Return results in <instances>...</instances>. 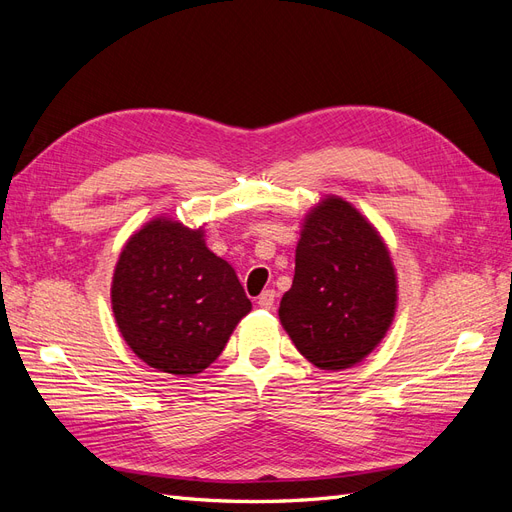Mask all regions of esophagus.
<instances>
[{"instance_id": "1", "label": "esophagus", "mask_w": 512, "mask_h": 512, "mask_svg": "<svg viewBox=\"0 0 512 512\" xmlns=\"http://www.w3.org/2000/svg\"><path fill=\"white\" fill-rule=\"evenodd\" d=\"M273 303H275V290H265L258 297V305L262 307V309H271L273 307Z\"/></svg>"}]
</instances>
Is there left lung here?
I'll use <instances>...</instances> for the list:
<instances>
[{
	"label": "left lung",
	"instance_id": "obj_1",
	"mask_svg": "<svg viewBox=\"0 0 512 512\" xmlns=\"http://www.w3.org/2000/svg\"><path fill=\"white\" fill-rule=\"evenodd\" d=\"M395 307L397 275L378 230L344 198H322L305 215L280 303L292 344L320 369H348L382 342Z\"/></svg>",
	"mask_w": 512,
	"mask_h": 512
}]
</instances>
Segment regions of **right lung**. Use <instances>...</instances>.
<instances>
[{
	"instance_id": "add662e5",
	"label": "right lung",
	"mask_w": 512,
	"mask_h": 512,
	"mask_svg": "<svg viewBox=\"0 0 512 512\" xmlns=\"http://www.w3.org/2000/svg\"><path fill=\"white\" fill-rule=\"evenodd\" d=\"M111 303L138 359L175 376L207 369L252 309L235 269L207 247L203 228L173 218L147 222L123 245Z\"/></svg>"
}]
</instances>
